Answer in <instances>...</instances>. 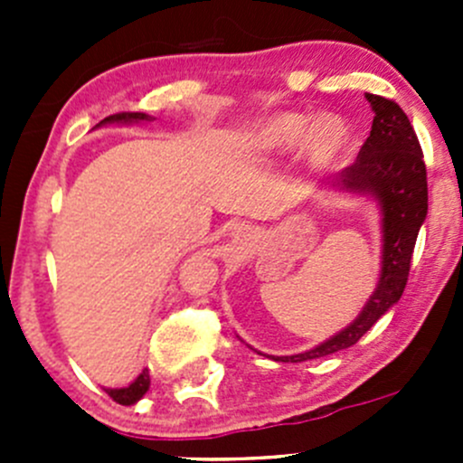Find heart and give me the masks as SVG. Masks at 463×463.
<instances>
[{
	"label": "heart",
	"mask_w": 463,
	"mask_h": 463,
	"mask_svg": "<svg viewBox=\"0 0 463 463\" xmlns=\"http://www.w3.org/2000/svg\"><path fill=\"white\" fill-rule=\"evenodd\" d=\"M352 134L338 116L322 114L311 118L302 111H279L250 129V147L255 156L275 158L302 149L311 167H331L347 154Z\"/></svg>",
	"instance_id": "heart-1"
}]
</instances>
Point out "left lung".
Listing matches in <instances>:
<instances>
[{
    "instance_id": "obj_1",
    "label": "left lung",
    "mask_w": 463,
    "mask_h": 463,
    "mask_svg": "<svg viewBox=\"0 0 463 463\" xmlns=\"http://www.w3.org/2000/svg\"><path fill=\"white\" fill-rule=\"evenodd\" d=\"M374 123L354 165L335 176L338 193L365 194L381 208V278L356 320L318 347L293 356H270L279 363H302L356 345L381 316L403 296L419 228L428 214V179L421 145L405 111L394 100L365 93ZM266 356V354H264Z\"/></svg>"
}]
</instances>
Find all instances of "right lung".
<instances>
[{"mask_svg":"<svg viewBox=\"0 0 463 463\" xmlns=\"http://www.w3.org/2000/svg\"><path fill=\"white\" fill-rule=\"evenodd\" d=\"M149 120H154L152 116L143 114V111H123V114H114V116H107L105 120H100L98 123V128L100 125H132V123H149ZM149 390V372L143 370L141 374L134 378L132 383H129L128 387H107V394L111 396V399L116 401V403L120 405H134L137 401H141L145 396V392Z\"/></svg>","mask_w":463,"mask_h":463,"instance_id":"1","label":"right lung"}]
</instances>
